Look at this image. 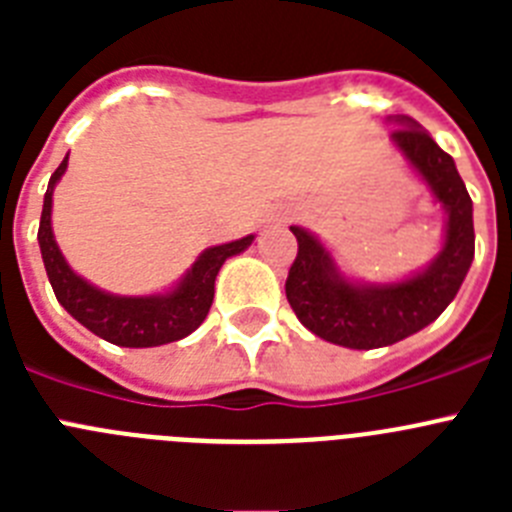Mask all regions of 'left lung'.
Segmentation results:
<instances>
[{
  "mask_svg": "<svg viewBox=\"0 0 512 512\" xmlns=\"http://www.w3.org/2000/svg\"><path fill=\"white\" fill-rule=\"evenodd\" d=\"M392 146L431 189L446 212L436 259L400 282L366 284L348 279L336 259L310 230L292 225L297 259L289 266L287 300L307 330L346 348H382L413 336L441 315L459 292L474 259L472 197L454 158L413 117H390Z\"/></svg>",
  "mask_w": 512,
  "mask_h": 512,
  "instance_id": "left-lung-1",
  "label": "left lung"
}]
</instances>
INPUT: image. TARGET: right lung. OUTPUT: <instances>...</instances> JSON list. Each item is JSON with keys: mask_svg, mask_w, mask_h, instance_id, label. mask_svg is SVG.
I'll return each instance as SVG.
<instances>
[{"mask_svg": "<svg viewBox=\"0 0 512 512\" xmlns=\"http://www.w3.org/2000/svg\"><path fill=\"white\" fill-rule=\"evenodd\" d=\"M66 166H69V153L61 161V166L53 171L51 182H48L38 228L45 274H48L53 292H56V300L66 307L71 318H76L84 328L92 330L94 336L115 343V346L151 348L187 338L192 330L200 328L202 320L210 312L220 266L230 256H238V253L246 251L253 243V235L202 251L200 259L192 264V269L169 292L146 297L112 295V292H104V289L89 284L87 279L79 277L66 264L56 243V235H53V189H56L58 179L66 174Z\"/></svg>", "mask_w": 512, "mask_h": 512, "instance_id": "obj_1", "label": "right lung"}]
</instances>
